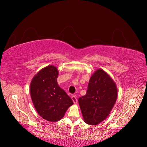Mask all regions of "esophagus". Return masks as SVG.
I'll list each match as a JSON object with an SVG mask.
<instances>
[{
	"label": "esophagus",
	"mask_w": 147,
	"mask_h": 147,
	"mask_svg": "<svg viewBox=\"0 0 147 147\" xmlns=\"http://www.w3.org/2000/svg\"><path fill=\"white\" fill-rule=\"evenodd\" d=\"M72 100H73L74 104H77L78 100H77V97H75V96H72Z\"/></svg>",
	"instance_id": "1"
}]
</instances>
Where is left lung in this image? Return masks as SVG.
<instances>
[{"label": "left lung", "mask_w": 147, "mask_h": 147, "mask_svg": "<svg viewBox=\"0 0 147 147\" xmlns=\"http://www.w3.org/2000/svg\"><path fill=\"white\" fill-rule=\"evenodd\" d=\"M117 85L109 74L100 69L92 75L86 95L78 99L83 120L97 125L108 117L117 99Z\"/></svg>", "instance_id": "left-lung-1"}]
</instances>
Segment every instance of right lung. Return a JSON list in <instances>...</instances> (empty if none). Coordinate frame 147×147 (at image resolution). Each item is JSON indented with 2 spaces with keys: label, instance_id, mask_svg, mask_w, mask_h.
Wrapping results in <instances>:
<instances>
[{
  "label": "right lung",
  "instance_id": "1",
  "mask_svg": "<svg viewBox=\"0 0 147 147\" xmlns=\"http://www.w3.org/2000/svg\"><path fill=\"white\" fill-rule=\"evenodd\" d=\"M58 70L54 65L41 69L33 77L30 84L32 103L38 115L48 121L61 119L69 107L72 99L57 82Z\"/></svg>",
  "mask_w": 147,
  "mask_h": 147
}]
</instances>
